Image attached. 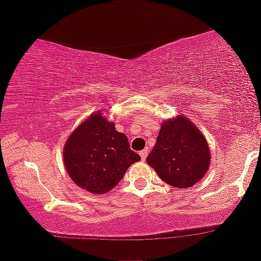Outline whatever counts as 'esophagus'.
I'll list each match as a JSON object with an SVG mask.
<instances>
[{
    "mask_svg": "<svg viewBox=\"0 0 261 261\" xmlns=\"http://www.w3.org/2000/svg\"><path fill=\"white\" fill-rule=\"evenodd\" d=\"M140 156H141L142 160H146V158H147V151H146V149H144V151H141L140 152Z\"/></svg>",
    "mask_w": 261,
    "mask_h": 261,
    "instance_id": "esophagus-1",
    "label": "esophagus"
}]
</instances>
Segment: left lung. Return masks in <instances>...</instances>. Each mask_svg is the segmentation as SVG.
<instances>
[{"instance_id":"left-lung-1","label":"left lung","mask_w":261,"mask_h":261,"mask_svg":"<svg viewBox=\"0 0 261 261\" xmlns=\"http://www.w3.org/2000/svg\"><path fill=\"white\" fill-rule=\"evenodd\" d=\"M147 164L158 176L176 188H190L209 167L210 151L204 137L190 120L179 116L162 124Z\"/></svg>"}]
</instances>
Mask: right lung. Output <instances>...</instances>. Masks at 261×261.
Listing matches in <instances>:
<instances>
[{
	"label": "right lung",
	"instance_id": "add662e5",
	"mask_svg": "<svg viewBox=\"0 0 261 261\" xmlns=\"http://www.w3.org/2000/svg\"><path fill=\"white\" fill-rule=\"evenodd\" d=\"M140 159L130 149L126 135L119 133L101 113L84 121L64 148V162L71 179L97 195L112 190L128 167Z\"/></svg>",
	"mask_w": 261,
	"mask_h": 261
}]
</instances>
